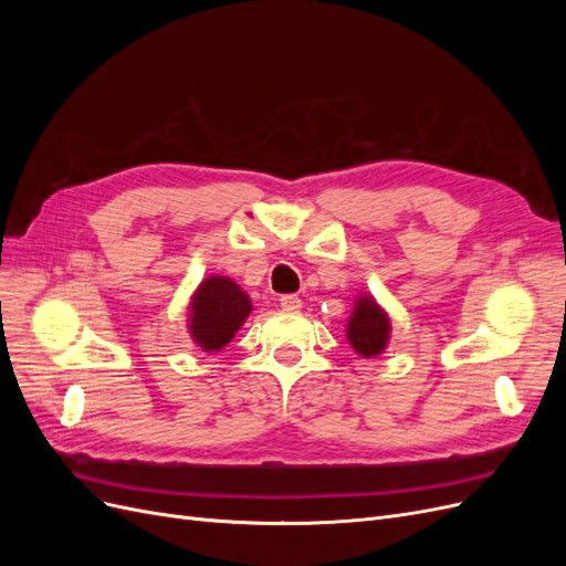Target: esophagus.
Returning a JSON list of instances; mask_svg holds the SVG:
<instances>
[{
  "instance_id": "1",
  "label": "esophagus",
  "mask_w": 566,
  "mask_h": 566,
  "mask_svg": "<svg viewBox=\"0 0 566 566\" xmlns=\"http://www.w3.org/2000/svg\"><path fill=\"white\" fill-rule=\"evenodd\" d=\"M281 306H283L285 312H297L300 306H302V300L297 295H283L281 297Z\"/></svg>"
}]
</instances>
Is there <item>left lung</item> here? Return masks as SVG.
<instances>
[{"mask_svg": "<svg viewBox=\"0 0 566 566\" xmlns=\"http://www.w3.org/2000/svg\"><path fill=\"white\" fill-rule=\"evenodd\" d=\"M389 316L380 310V304L364 295L356 300L352 318L347 323V339L356 354L378 356L389 342Z\"/></svg>", "mask_w": 566, "mask_h": 566, "instance_id": "obj_1", "label": "left lung"}]
</instances>
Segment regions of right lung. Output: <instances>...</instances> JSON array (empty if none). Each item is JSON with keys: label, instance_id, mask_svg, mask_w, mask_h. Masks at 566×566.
Here are the masks:
<instances>
[{"label": "right lung", "instance_id": "add662e5", "mask_svg": "<svg viewBox=\"0 0 566 566\" xmlns=\"http://www.w3.org/2000/svg\"><path fill=\"white\" fill-rule=\"evenodd\" d=\"M252 312V302L241 285L227 276L205 279L188 306V333L202 352H219L233 339Z\"/></svg>", "mask_w": 566, "mask_h": 566}]
</instances>
